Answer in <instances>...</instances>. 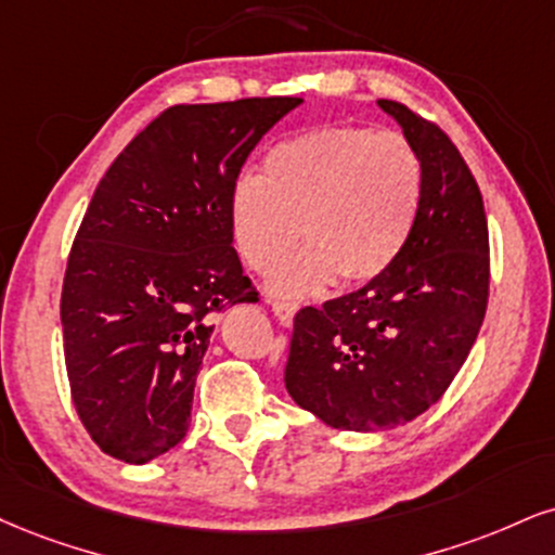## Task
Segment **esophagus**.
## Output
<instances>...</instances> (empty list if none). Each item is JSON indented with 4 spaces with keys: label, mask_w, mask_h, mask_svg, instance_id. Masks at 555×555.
Wrapping results in <instances>:
<instances>
[{
    "label": "esophagus",
    "mask_w": 555,
    "mask_h": 555,
    "mask_svg": "<svg viewBox=\"0 0 555 555\" xmlns=\"http://www.w3.org/2000/svg\"><path fill=\"white\" fill-rule=\"evenodd\" d=\"M273 315L279 318L282 325H292V320L297 315V305L295 302H284V299H269Z\"/></svg>",
    "instance_id": "obj_1"
}]
</instances>
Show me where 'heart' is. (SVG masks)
<instances>
[{
  "instance_id": "b5f03b06",
  "label": "heart",
  "mask_w": 555,
  "mask_h": 555,
  "mask_svg": "<svg viewBox=\"0 0 555 555\" xmlns=\"http://www.w3.org/2000/svg\"><path fill=\"white\" fill-rule=\"evenodd\" d=\"M422 157L403 133L320 126L271 146L260 178L230 193V227L250 269L269 273L302 237L273 289L299 297L364 284L396 263L422 204Z\"/></svg>"
}]
</instances>
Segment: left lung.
<instances>
[{
  "mask_svg": "<svg viewBox=\"0 0 555 555\" xmlns=\"http://www.w3.org/2000/svg\"><path fill=\"white\" fill-rule=\"evenodd\" d=\"M422 157L416 222L396 263L362 289L295 318L284 383L299 409L344 431L409 424L444 396L489 302V224L450 137L377 100Z\"/></svg>",
  "mask_w": 555,
  "mask_h": 555,
  "instance_id": "1",
  "label": "left lung"
}]
</instances>
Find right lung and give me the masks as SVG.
<instances>
[{"label":"right lung","mask_w":555,"mask_h":555,"mask_svg":"<svg viewBox=\"0 0 555 555\" xmlns=\"http://www.w3.org/2000/svg\"><path fill=\"white\" fill-rule=\"evenodd\" d=\"M299 103L172 105L92 193L66 263L62 328L72 400L105 455L144 465L189 431L211 315L258 299L232 248L230 193Z\"/></svg>","instance_id":"add662e5"}]
</instances>
